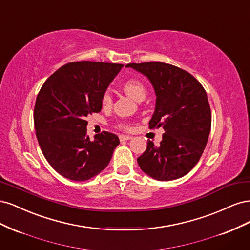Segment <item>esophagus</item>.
<instances>
[{"mask_svg": "<svg viewBox=\"0 0 250 250\" xmlns=\"http://www.w3.org/2000/svg\"><path fill=\"white\" fill-rule=\"evenodd\" d=\"M119 138H120V141H121V142H122V141H128V140L132 139L131 137H129V135H123V134H121Z\"/></svg>", "mask_w": 250, "mask_h": 250, "instance_id": "1", "label": "esophagus"}]
</instances>
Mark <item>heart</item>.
Wrapping results in <instances>:
<instances>
[{
	"instance_id": "1",
	"label": "heart",
	"mask_w": 250,
	"mask_h": 250,
	"mask_svg": "<svg viewBox=\"0 0 250 250\" xmlns=\"http://www.w3.org/2000/svg\"><path fill=\"white\" fill-rule=\"evenodd\" d=\"M123 86H124L125 92L129 96H131L133 99L138 101H142L145 99V97L147 95V88H146V85L143 83V81H141L140 79L132 78V77L128 78L124 81ZM112 101H113V97H112L111 90L109 88H106L101 96V103L104 107H109L111 106ZM117 128L125 131L132 130V126L128 123H118Z\"/></svg>"
}]
</instances>
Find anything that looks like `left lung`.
I'll list each match as a JSON object with an SVG mask.
<instances>
[{"instance_id":"obj_1","label":"left lung","mask_w":250,"mask_h":250,"mask_svg":"<svg viewBox=\"0 0 250 250\" xmlns=\"http://www.w3.org/2000/svg\"><path fill=\"white\" fill-rule=\"evenodd\" d=\"M126 66L152 83L156 107L149 128L165 130L158 146L147 141V149L138 157L140 168L157 180L185 176L200 160L208 139L211 113L206 89L193 75L169 63L149 62Z\"/></svg>"}]
</instances>
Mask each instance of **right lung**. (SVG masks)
<instances>
[{"label": "right lung", "mask_w": 250, "mask_h": 250, "mask_svg": "<svg viewBox=\"0 0 250 250\" xmlns=\"http://www.w3.org/2000/svg\"><path fill=\"white\" fill-rule=\"evenodd\" d=\"M123 64L74 62L53 73L43 83L34 106L36 138L51 167L65 178L83 181L107 167L120 144L103 131L86 135L88 115L101 111V96Z\"/></svg>", "instance_id": "right-lung-1"}]
</instances>
